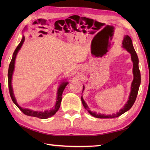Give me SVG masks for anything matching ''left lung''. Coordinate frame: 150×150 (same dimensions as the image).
<instances>
[{"instance_id": "left-lung-1", "label": "left lung", "mask_w": 150, "mask_h": 150, "mask_svg": "<svg viewBox=\"0 0 150 150\" xmlns=\"http://www.w3.org/2000/svg\"><path fill=\"white\" fill-rule=\"evenodd\" d=\"M122 47L126 49L127 52H128L131 54V59L133 62V80L132 82L131 85V91L129 95L128 100L125 105L122 107V108L117 111L116 113H114L112 115H105V114H101L100 113H97L95 111H91L90 110V108H88L87 104L84 100L83 97H81V100L82 104H83L85 109L86 110L88 113H90L91 115L93 116L96 118H99V119H111V118H115L119 117L121 115H122L127 111H128L130 108H131L133 104H134L135 101L136 100L137 96L138 91L140 84H141V73H140V70L139 68V59L137 55L135 50L133 47L132 40L128 35H125L122 41ZM84 90V86H83V90Z\"/></svg>"}]
</instances>
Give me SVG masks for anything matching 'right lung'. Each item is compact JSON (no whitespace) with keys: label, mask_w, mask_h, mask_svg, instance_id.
Returning <instances> with one entry per match:
<instances>
[{"label":"right lung","mask_w":150,"mask_h":150,"mask_svg":"<svg viewBox=\"0 0 150 150\" xmlns=\"http://www.w3.org/2000/svg\"><path fill=\"white\" fill-rule=\"evenodd\" d=\"M25 30H26V28H25ZM24 40H25V37L23 35L22 36L21 42L19 43L18 46L17 47V48L15 49L13 54L12 59H11L10 64H9V66L8 77V88H9V94H10L11 98L13 102V103L19 108V110H20L22 112L24 113L25 115H28V116H31V117H38V118H39V119H47V118L54 115L56 113L57 111L59 110L60 106V103H61L62 95V93L64 91V90L65 89L66 86L69 84V82L64 81L63 82H62V83L60 84V85L59 86L58 90H57V99H56V103L55 104V107L52 108V109H51L50 110H45L44 111H34V110H30V109H28V108H22L19 106L17 103V100H16V98H15V97L14 93H13V88H12V85H11V80H12L13 73L14 69H15V62L16 57H17L18 51L20 50V49L21 48L22 44H23V43L24 42Z\"/></svg>","instance_id":"right-lung-1"}]
</instances>
